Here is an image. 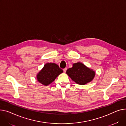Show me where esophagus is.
I'll use <instances>...</instances> for the list:
<instances>
[{"label":"esophagus","mask_w":126,"mask_h":126,"mask_svg":"<svg viewBox=\"0 0 126 126\" xmlns=\"http://www.w3.org/2000/svg\"><path fill=\"white\" fill-rule=\"evenodd\" d=\"M67 68H65L63 69V71H64V73L66 72V70H67Z\"/></svg>","instance_id":"esophagus-1"}]
</instances>
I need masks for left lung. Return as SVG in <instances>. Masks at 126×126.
<instances>
[{"label": "left lung", "mask_w": 126, "mask_h": 126, "mask_svg": "<svg viewBox=\"0 0 126 126\" xmlns=\"http://www.w3.org/2000/svg\"><path fill=\"white\" fill-rule=\"evenodd\" d=\"M66 73L72 80L80 85H85L92 81L95 75V71L80 62L73 64L72 68L67 70Z\"/></svg>", "instance_id": "8db88e82"}]
</instances>
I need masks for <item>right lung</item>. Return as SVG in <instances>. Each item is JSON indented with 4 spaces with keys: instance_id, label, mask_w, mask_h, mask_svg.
I'll list each match as a JSON object with an SVG mask.
<instances>
[{
    "instance_id": "right-lung-1",
    "label": "right lung",
    "mask_w": 126,
    "mask_h": 126,
    "mask_svg": "<svg viewBox=\"0 0 126 126\" xmlns=\"http://www.w3.org/2000/svg\"><path fill=\"white\" fill-rule=\"evenodd\" d=\"M63 72V70L57 64L48 63L44 65V68L38 73L37 79L41 84L47 86Z\"/></svg>"
}]
</instances>
